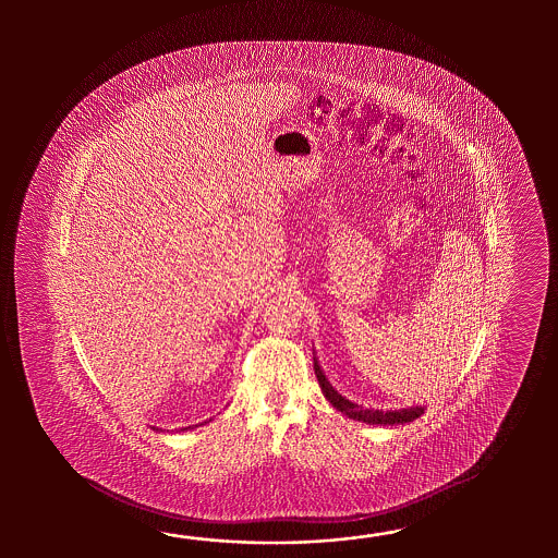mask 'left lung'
Returning <instances> with one entry per match:
<instances>
[{
	"label": "left lung",
	"mask_w": 558,
	"mask_h": 558,
	"mask_svg": "<svg viewBox=\"0 0 558 558\" xmlns=\"http://www.w3.org/2000/svg\"><path fill=\"white\" fill-rule=\"evenodd\" d=\"M313 368H315V375L319 380L320 391L325 395V399L337 409L341 411L343 415L349 418H355V421H363L368 425H403V423H411L418 416L425 413V407L416 404V407H409V409H399V411H379V409H363L361 404L353 403L349 399H344L343 395L332 389L331 383L325 377L323 368H320L319 361L313 356Z\"/></svg>",
	"instance_id": "8db88e82"
}]
</instances>
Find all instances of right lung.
<instances>
[{
    "label": "right lung",
    "instance_id": "right-lung-1",
    "mask_svg": "<svg viewBox=\"0 0 558 558\" xmlns=\"http://www.w3.org/2000/svg\"><path fill=\"white\" fill-rule=\"evenodd\" d=\"M183 430H185V428H183Z\"/></svg>",
    "mask_w": 558,
    "mask_h": 558
}]
</instances>
